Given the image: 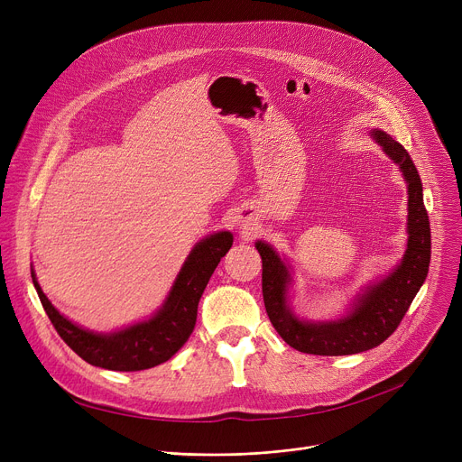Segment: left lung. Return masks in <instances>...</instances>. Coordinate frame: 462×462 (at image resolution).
Listing matches in <instances>:
<instances>
[{"label": "left lung", "mask_w": 462, "mask_h": 462, "mask_svg": "<svg viewBox=\"0 0 462 462\" xmlns=\"http://www.w3.org/2000/svg\"><path fill=\"white\" fill-rule=\"evenodd\" d=\"M373 135L383 152L401 166L408 180L410 239L401 265L385 280L369 287L355 303L349 316L328 323H305L292 316L287 307V285L291 280L287 267L269 245L255 243L263 263L261 287L267 314L278 335L296 351L319 356H342L380 346L397 331L428 276L431 230L422 199L420 175L401 143L393 141L383 131H373Z\"/></svg>", "instance_id": "left-lung-1"}]
</instances>
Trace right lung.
<instances>
[{
  "label": "right lung",
  "mask_w": 462,
  "mask_h": 462,
  "mask_svg": "<svg viewBox=\"0 0 462 462\" xmlns=\"http://www.w3.org/2000/svg\"><path fill=\"white\" fill-rule=\"evenodd\" d=\"M230 246V232L214 234L195 245L162 309L152 319L113 335L84 331L63 318L42 292L34 273L31 274L56 333L82 360L111 371H143L170 360L189 338L197 319V305Z\"/></svg>",
  "instance_id": "1"
}]
</instances>
